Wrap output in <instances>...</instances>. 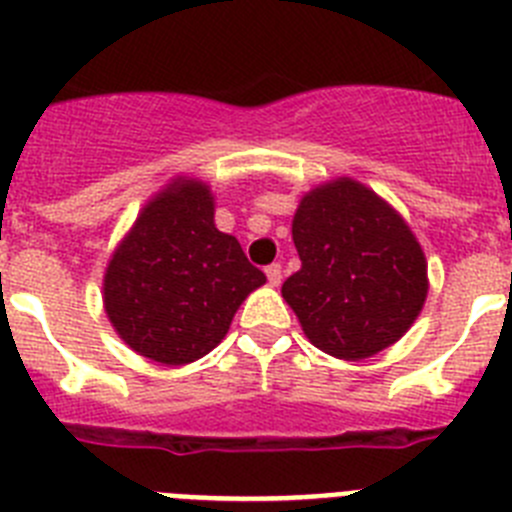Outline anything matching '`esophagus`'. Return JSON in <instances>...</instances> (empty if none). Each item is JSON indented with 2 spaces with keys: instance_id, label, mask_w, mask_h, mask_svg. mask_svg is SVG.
<instances>
[{
  "instance_id": "34e87169",
  "label": "esophagus",
  "mask_w": 512,
  "mask_h": 512,
  "mask_svg": "<svg viewBox=\"0 0 512 512\" xmlns=\"http://www.w3.org/2000/svg\"><path fill=\"white\" fill-rule=\"evenodd\" d=\"M266 279H269L271 287H279V284H282V266L279 264L266 266Z\"/></svg>"
}]
</instances>
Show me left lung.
<instances>
[{
  "instance_id": "1",
  "label": "left lung",
  "mask_w": 512,
  "mask_h": 512,
  "mask_svg": "<svg viewBox=\"0 0 512 512\" xmlns=\"http://www.w3.org/2000/svg\"><path fill=\"white\" fill-rule=\"evenodd\" d=\"M300 271L282 297L323 354L361 361L400 341L428 297V261L408 220L354 176L302 194L292 217Z\"/></svg>"
}]
</instances>
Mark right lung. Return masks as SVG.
<instances>
[{"label":"right lung","mask_w":512,"mask_h":512,"mask_svg":"<svg viewBox=\"0 0 512 512\" xmlns=\"http://www.w3.org/2000/svg\"><path fill=\"white\" fill-rule=\"evenodd\" d=\"M264 271L215 225V194L179 174L148 197L102 277L104 315L138 356L164 366L202 359L228 336Z\"/></svg>","instance_id":"1"}]
</instances>
